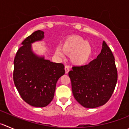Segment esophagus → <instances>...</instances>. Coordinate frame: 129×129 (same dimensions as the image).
I'll return each instance as SVG.
<instances>
[{
  "instance_id": "34e87169",
  "label": "esophagus",
  "mask_w": 129,
  "mask_h": 129,
  "mask_svg": "<svg viewBox=\"0 0 129 129\" xmlns=\"http://www.w3.org/2000/svg\"><path fill=\"white\" fill-rule=\"evenodd\" d=\"M64 70H65V73H68V72H69L70 71V67L69 66H67L66 65L65 67H64Z\"/></svg>"
}]
</instances>
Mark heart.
<instances>
[{
  "label": "heart",
  "mask_w": 129,
  "mask_h": 129,
  "mask_svg": "<svg viewBox=\"0 0 129 129\" xmlns=\"http://www.w3.org/2000/svg\"><path fill=\"white\" fill-rule=\"evenodd\" d=\"M61 50L63 53L70 55L71 62L77 66L86 64L92 54V47L90 43L84 40L78 35L67 37L61 43ZM61 51L59 49H56L55 53L59 57H63Z\"/></svg>",
  "instance_id": "heart-1"
}]
</instances>
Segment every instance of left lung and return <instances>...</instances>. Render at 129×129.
I'll use <instances>...</instances> for the list:
<instances>
[{"label":"left lung","instance_id":"left-lung-1","mask_svg":"<svg viewBox=\"0 0 129 129\" xmlns=\"http://www.w3.org/2000/svg\"><path fill=\"white\" fill-rule=\"evenodd\" d=\"M68 75L73 96L82 106L88 108L103 106L112 95L117 82L112 51L103 41L97 58L85 65L73 67Z\"/></svg>","mask_w":129,"mask_h":129}]
</instances>
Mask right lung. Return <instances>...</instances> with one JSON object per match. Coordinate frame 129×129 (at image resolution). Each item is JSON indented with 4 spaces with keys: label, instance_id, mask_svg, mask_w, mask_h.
Listing matches in <instances>:
<instances>
[{
    "label": "right lung",
    "instance_id": "right-lung-1",
    "mask_svg": "<svg viewBox=\"0 0 129 129\" xmlns=\"http://www.w3.org/2000/svg\"><path fill=\"white\" fill-rule=\"evenodd\" d=\"M37 30L26 38L14 59L13 80L22 99L34 107H45L53 99L59 78L65 73L62 63H56L33 52L31 44L42 40Z\"/></svg>",
    "mask_w": 129,
    "mask_h": 129
}]
</instances>
